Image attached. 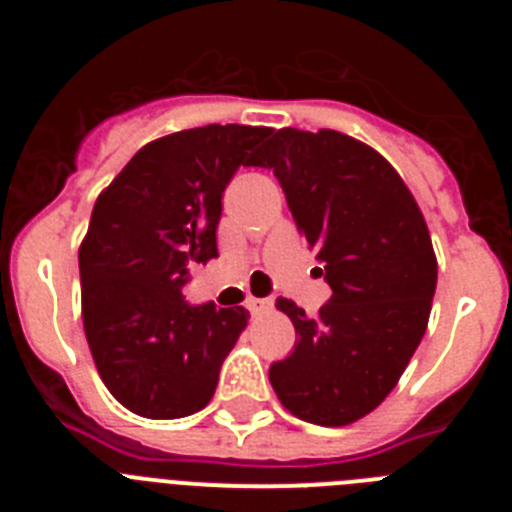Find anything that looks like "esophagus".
<instances>
[{"mask_svg": "<svg viewBox=\"0 0 512 512\" xmlns=\"http://www.w3.org/2000/svg\"><path fill=\"white\" fill-rule=\"evenodd\" d=\"M246 307L251 315H266V312L274 310V300H269V297H246Z\"/></svg>", "mask_w": 512, "mask_h": 512, "instance_id": "obj_1", "label": "esophagus"}]
</instances>
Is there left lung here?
Masks as SVG:
<instances>
[{"instance_id":"left-lung-1","label":"left lung","mask_w":512,"mask_h":512,"mask_svg":"<svg viewBox=\"0 0 512 512\" xmlns=\"http://www.w3.org/2000/svg\"><path fill=\"white\" fill-rule=\"evenodd\" d=\"M253 166L274 169L333 289L315 318L277 300L297 343L271 364V387L295 418L356 423L395 390L428 328L438 264L423 212L382 153L338 130H277Z\"/></svg>"}]
</instances>
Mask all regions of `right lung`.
<instances>
[{"instance_id":"add662e5","label":"right lung","mask_w":512,"mask_h":512,"mask_svg":"<svg viewBox=\"0 0 512 512\" xmlns=\"http://www.w3.org/2000/svg\"><path fill=\"white\" fill-rule=\"evenodd\" d=\"M271 128L205 125L156 138L94 202L79 246L81 320L104 387L140 418L212 400L246 307H189V271L217 256L223 192Z\"/></svg>"}]
</instances>
